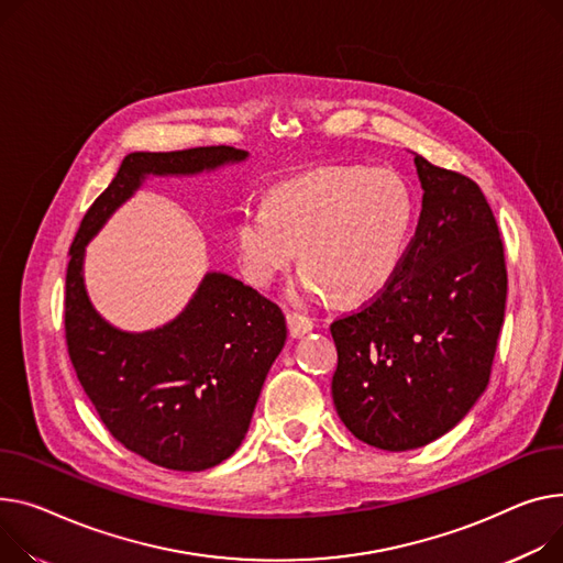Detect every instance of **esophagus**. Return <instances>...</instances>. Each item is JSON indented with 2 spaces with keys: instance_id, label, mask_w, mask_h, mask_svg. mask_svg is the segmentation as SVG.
<instances>
[{
  "instance_id": "obj_1",
  "label": "esophagus",
  "mask_w": 563,
  "mask_h": 563,
  "mask_svg": "<svg viewBox=\"0 0 563 563\" xmlns=\"http://www.w3.org/2000/svg\"><path fill=\"white\" fill-rule=\"evenodd\" d=\"M287 325H289V334L291 336H303L314 328V321L303 317V314H296V312H287Z\"/></svg>"
}]
</instances>
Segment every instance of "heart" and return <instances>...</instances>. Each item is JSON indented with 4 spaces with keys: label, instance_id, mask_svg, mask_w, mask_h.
<instances>
[{
    "label": "heart",
    "instance_id": "1",
    "mask_svg": "<svg viewBox=\"0 0 563 563\" xmlns=\"http://www.w3.org/2000/svg\"><path fill=\"white\" fill-rule=\"evenodd\" d=\"M417 201L407 180L385 167H330L278 185L267 203H244L235 246L244 276L272 285L296 257L291 296L312 303L378 294L402 265Z\"/></svg>",
    "mask_w": 563,
    "mask_h": 563
}]
</instances>
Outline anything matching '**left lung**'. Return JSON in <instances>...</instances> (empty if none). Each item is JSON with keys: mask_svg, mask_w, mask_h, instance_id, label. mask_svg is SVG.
Segmentation results:
<instances>
[{"mask_svg": "<svg viewBox=\"0 0 563 563\" xmlns=\"http://www.w3.org/2000/svg\"><path fill=\"white\" fill-rule=\"evenodd\" d=\"M423 206L396 276L332 321V400L364 443L402 453L453 430L489 385L507 267L479 185L415 154Z\"/></svg>", "mask_w": 563, "mask_h": 563, "instance_id": "left-lung-1", "label": "left lung"}]
</instances>
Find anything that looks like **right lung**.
Wrapping results in <instances>:
<instances>
[{"label":"right lung","instance_id":"add662e5","mask_svg":"<svg viewBox=\"0 0 563 563\" xmlns=\"http://www.w3.org/2000/svg\"><path fill=\"white\" fill-rule=\"evenodd\" d=\"M246 158L242 148L223 144L129 154L69 246L65 340L77 378L112 437L172 471H206L238 451L285 346V314L257 289L210 272L174 321L124 332L90 303L86 244L146 176H195Z\"/></svg>","mask_w":563,"mask_h":563}]
</instances>
